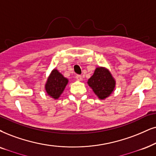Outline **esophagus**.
<instances>
[{"instance_id":"34e87169","label":"esophagus","mask_w":156,"mask_h":156,"mask_svg":"<svg viewBox=\"0 0 156 156\" xmlns=\"http://www.w3.org/2000/svg\"><path fill=\"white\" fill-rule=\"evenodd\" d=\"M76 78L78 80H79V81H80V80H82V79H83L82 76H80V75H77V76H76Z\"/></svg>"}]
</instances>
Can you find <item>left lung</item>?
Masks as SVG:
<instances>
[{
    "label": "left lung",
    "mask_w": 156,
    "mask_h": 156,
    "mask_svg": "<svg viewBox=\"0 0 156 156\" xmlns=\"http://www.w3.org/2000/svg\"><path fill=\"white\" fill-rule=\"evenodd\" d=\"M88 83L101 99L108 97L115 86V81L111 73L101 67L96 69L94 75L88 79Z\"/></svg>",
    "instance_id": "1"
}]
</instances>
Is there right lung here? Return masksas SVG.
Here are the masks:
<instances>
[{
    "mask_svg": "<svg viewBox=\"0 0 156 156\" xmlns=\"http://www.w3.org/2000/svg\"><path fill=\"white\" fill-rule=\"evenodd\" d=\"M68 80L57 70H53L47 79L45 88L48 95L54 98H58L63 91Z\"/></svg>",
    "mask_w": 156,
    "mask_h": 156,
    "instance_id": "add662e5",
    "label": "right lung"
}]
</instances>
